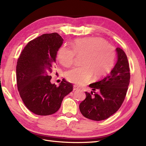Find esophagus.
Here are the masks:
<instances>
[{
	"mask_svg": "<svg viewBox=\"0 0 146 146\" xmlns=\"http://www.w3.org/2000/svg\"><path fill=\"white\" fill-rule=\"evenodd\" d=\"M79 90V88L77 87L75 85H74L73 86V90Z\"/></svg>",
	"mask_w": 146,
	"mask_h": 146,
	"instance_id": "esophagus-1",
	"label": "esophagus"
}]
</instances>
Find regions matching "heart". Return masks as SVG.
Wrapping results in <instances>:
<instances>
[{
    "instance_id": "heart-1",
    "label": "heart",
    "mask_w": 146,
    "mask_h": 146,
    "mask_svg": "<svg viewBox=\"0 0 146 146\" xmlns=\"http://www.w3.org/2000/svg\"><path fill=\"white\" fill-rule=\"evenodd\" d=\"M72 49L62 46L57 53L60 63L65 67L72 66L77 56H82L81 66L74 67L66 73L70 82L81 85L88 82L93 74L96 79L109 73L114 64L116 50L100 37L77 39L71 45Z\"/></svg>"
}]
</instances>
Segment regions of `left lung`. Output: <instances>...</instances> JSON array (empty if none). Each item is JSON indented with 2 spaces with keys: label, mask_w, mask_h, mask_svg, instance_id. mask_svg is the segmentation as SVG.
<instances>
[{
  "label": "left lung",
  "mask_w": 146,
  "mask_h": 146,
  "mask_svg": "<svg viewBox=\"0 0 146 146\" xmlns=\"http://www.w3.org/2000/svg\"><path fill=\"white\" fill-rule=\"evenodd\" d=\"M116 51L117 62L110 74L90 84L93 93L85 92V100L80 104L81 113L88 119L98 121L110 117L119 109L126 96L131 77L129 65L124 51L120 48Z\"/></svg>",
  "instance_id": "left-lung-1"
}]
</instances>
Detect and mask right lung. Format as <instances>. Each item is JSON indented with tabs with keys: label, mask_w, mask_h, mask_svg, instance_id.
<instances>
[{
	"label": "right lung",
	"mask_w": 146,
	"mask_h": 146,
	"mask_svg": "<svg viewBox=\"0 0 146 146\" xmlns=\"http://www.w3.org/2000/svg\"><path fill=\"white\" fill-rule=\"evenodd\" d=\"M63 42L58 33H45L27 43L17 60L19 94L25 106L35 114L48 116L55 113L63 98L73 91V84L64 80L59 86L50 82V74Z\"/></svg>",
	"instance_id": "right-lung-1"
}]
</instances>
